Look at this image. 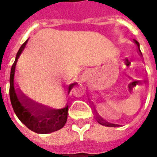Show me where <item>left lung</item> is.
<instances>
[{
  "instance_id": "left-lung-1",
  "label": "left lung",
  "mask_w": 157,
  "mask_h": 157,
  "mask_svg": "<svg viewBox=\"0 0 157 157\" xmlns=\"http://www.w3.org/2000/svg\"><path fill=\"white\" fill-rule=\"evenodd\" d=\"M134 43L137 45L138 50H139V54H140V57H142L143 55H142V52H141V51H140V44H139V42H138L137 40H134ZM145 82L147 83V81H145ZM91 107L93 108L94 113H95V117H96V120L98 121V123H100V125H103V126H109V127H116V126H119V125H117V124L109 123V122H108V121H105V119L103 118V117H101L99 115V113H97V111H96V109H95V106H94L93 105H92V106H91Z\"/></svg>"
}]
</instances>
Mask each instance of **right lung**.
I'll use <instances>...</instances> for the list:
<instances>
[{
    "label": "right lung",
    "mask_w": 157,
    "mask_h": 157,
    "mask_svg": "<svg viewBox=\"0 0 157 157\" xmlns=\"http://www.w3.org/2000/svg\"><path fill=\"white\" fill-rule=\"evenodd\" d=\"M27 39L20 47L15 61L11 67L10 77V97L12 107L16 116L27 128L38 134H49L60 130L65 126L68 115V103L61 109H53L47 105H42L27 97L14 82V75L17 60L26 48ZM76 82L68 86L67 93Z\"/></svg>",
    "instance_id": "add662e5"
}]
</instances>
